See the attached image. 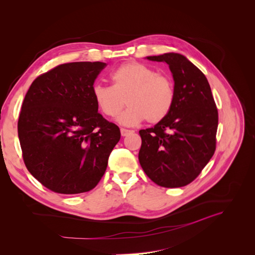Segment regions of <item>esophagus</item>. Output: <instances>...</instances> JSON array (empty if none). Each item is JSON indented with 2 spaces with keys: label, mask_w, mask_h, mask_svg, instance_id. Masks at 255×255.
Returning <instances> with one entry per match:
<instances>
[{
  "label": "esophagus",
  "mask_w": 255,
  "mask_h": 255,
  "mask_svg": "<svg viewBox=\"0 0 255 255\" xmlns=\"http://www.w3.org/2000/svg\"><path fill=\"white\" fill-rule=\"evenodd\" d=\"M121 135L122 136H128V135H129V134H132L134 130H132V129H128V128H121Z\"/></svg>",
  "instance_id": "obj_1"
}]
</instances>
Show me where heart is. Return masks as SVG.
I'll return each mask as SVG.
<instances>
[{"label": "heart", "instance_id": "heart-1", "mask_svg": "<svg viewBox=\"0 0 255 255\" xmlns=\"http://www.w3.org/2000/svg\"><path fill=\"white\" fill-rule=\"evenodd\" d=\"M112 87L95 85L92 97L106 117H116L125 107L118 121L136 126L145 120L150 125L163 121L175 101V86L170 75L158 73L149 66L130 61L115 69L111 74Z\"/></svg>", "mask_w": 255, "mask_h": 255}]
</instances>
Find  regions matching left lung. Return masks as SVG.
I'll return each instance as SVG.
<instances>
[{
	"label": "left lung",
	"mask_w": 255,
	"mask_h": 255,
	"mask_svg": "<svg viewBox=\"0 0 255 255\" xmlns=\"http://www.w3.org/2000/svg\"><path fill=\"white\" fill-rule=\"evenodd\" d=\"M146 58L169 65L175 101L163 121L139 130L138 158L145 174L159 186H186L201 173L215 153L217 107L205 75L186 57L165 53Z\"/></svg>",
	"instance_id": "left-lung-1"
}]
</instances>
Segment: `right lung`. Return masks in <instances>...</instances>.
Instances as JSON below:
<instances>
[{"label": "right lung", "mask_w": 255, "mask_h": 255, "mask_svg": "<svg viewBox=\"0 0 255 255\" xmlns=\"http://www.w3.org/2000/svg\"><path fill=\"white\" fill-rule=\"evenodd\" d=\"M101 61L59 65L27 90L18 136L27 170L44 187L64 195L95 188L105 173L120 129L107 121L92 97Z\"/></svg>", "instance_id": "obj_1"}]
</instances>
